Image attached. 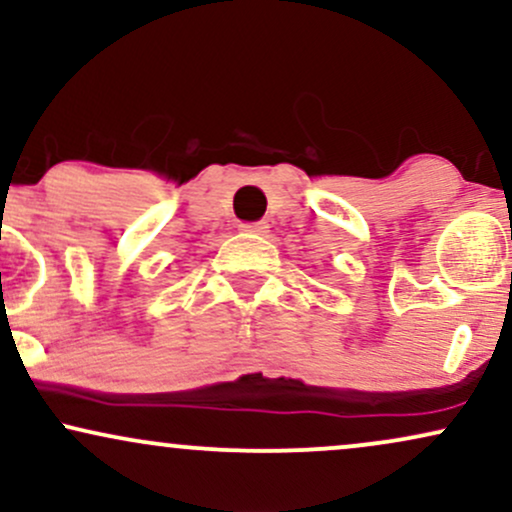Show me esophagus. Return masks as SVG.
<instances>
[{"label":"esophagus","mask_w":512,"mask_h":512,"mask_svg":"<svg viewBox=\"0 0 512 512\" xmlns=\"http://www.w3.org/2000/svg\"><path fill=\"white\" fill-rule=\"evenodd\" d=\"M240 231L257 233V236H264V233L269 231V224H267V221H245V224H240Z\"/></svg>","instance_id":"34e87169"}]
</instances>
